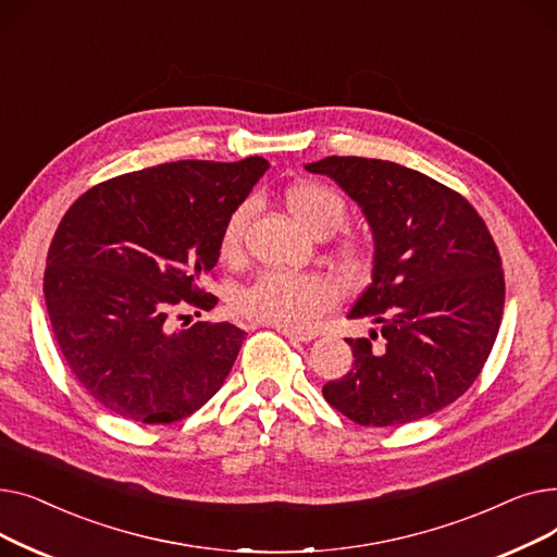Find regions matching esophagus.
Returning a JSON list of instances; mask_svg holds the SVG:
<instances>
[{"instance_id": "obj_1", "label": "esophagus", "mask_w": 557, "mask_h": 557, "mask_svg": "<svg viewBox=\"0 0 557 557\" xmlns=\"http://www.w3.org/2000/svg\"><path fill=\"white\" fill-rule=\"evenodd\" d=\"M280 334H284L286 338H290V341H302V343H307V341H313L315 338V334L313 332H302V330H290V327H275Z\"/></svg>"}]
</instances>
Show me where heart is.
<instances>
[{
  "label": "heart",
  "instance_id": "1",
  "mask_svg": "<svg viewBox=\"0 0 557 557\" xmlns=\"http://www.w3.org/2000/svg\"><path fill=\"white\" fill-rule=\"evenodd\" d=\"M286 205L294 219L315 239L332 237L347 219L345 200L330 187L318 183H300L286 191ZM252 216V202L246 200L225 219L219 250L225 259H237L244 248V232ZM341 255L357 261L355 244H343ZM336 302V288L318 275L269 271L239 290L234 307L257 323L275 327L302 330L311 327L320 313Z\"/></svg>",
  "mask_w": 557,
  "mask_h": 557
}]
</instances>
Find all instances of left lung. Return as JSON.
<instances>
[{
    "label": "left lung",
    "mask_w": 557,
    "mask_h": 557,
    "mask_svg": "<svg viewBox=\"0 0 557 557\" xmlns=\"http://www.w3.org/2000/svg\"><path fill=\"white\" fill-rule=\"evenodd\" d=\"M352 198L372 232V282L347 318H370V338H347L355 363L323 386L363 426L426 418L474 384L504 315L502 257L460 194L408 166L372 158L305 164ZM380 338L376 346L371 341Z\"/></svg>",
    "instance_id": "obj_1"
}]
</instances>
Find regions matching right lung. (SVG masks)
Here are the masks:
<instances>
[{
	"label": "right lung",
	"instance_id": "add662e5",
	"mask_svg": "<svg viewBox=\"0 0 557 557\" xmlns=\"http://www.w3.org/2000/svg\"><path fill=\"white\" fill-rule=\"evenodd\" d=\"M269 166L257 156L166 162L87 189L63 216L47 255V311L78 384L110 413L171 424L223 386L246 332L173 330L169 313L216 305L200 284L223 223Z\"/></svg>",
	"mask_w": 557,
	"mask_h": 557
}]
</instances>
